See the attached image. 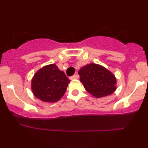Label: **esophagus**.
<instances>
[{
    "label": "esophagus",
    "mask_w": 148,
    "mask_h": 148,
    "mask_svg": "<svg viewBox=\"0 0 148 148\" xmlns=\"http://www.w3.org/2000/svg\"><path fill=\"white\" fill-rule=\"evenodd\" d=\"M78 78V75H73L71 77H70V79L73 80V79H75Z\"/></svg>",
    "instance_id": "34e87169"
}]
</instances>
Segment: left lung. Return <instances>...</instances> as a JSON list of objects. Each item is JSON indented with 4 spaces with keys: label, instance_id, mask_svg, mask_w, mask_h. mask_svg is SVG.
<instances>
[{
    "label": "left lung",
    "instance_id": "8db88e82",
    "mask_svg": "<svg viewBox=\"0 0 148 148\" xmlns=\"http://www.w3.org/2000/svg\"><path fill=\"white\" fill-rule=\"evenodd\" d=\"M78 73L80 76V82L87 92L96 98L107 96L116 90L115 76L100 64H87L80 69Z\"/></svg>",
    "mask_w": 148,
    "mask_h": 148
}]
</instances>
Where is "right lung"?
Here are the masks:
<instances>
[{
  "label": "right lung",
  "mask_w": 148,
  "mask_h": 148,
  "mask_svg": "<svg viewBox=\"0 0 148 148\" xmlns=\"http://www.w3.org/2000/svg\"><path fill=\"white\" fill-rule=\"evenodd\" d=\"M70 80L54 64L38 71L32 80V92L36 98L45 102H55L65 93Z\"/></svg>",
  "instance_id": "1"
}]
</instances>
